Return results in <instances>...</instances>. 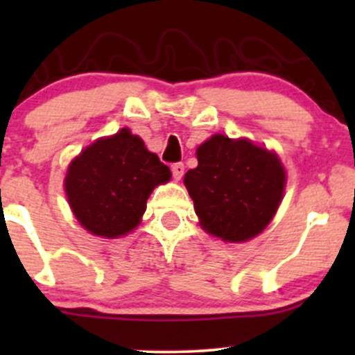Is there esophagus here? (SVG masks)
<instances>
[{
    "label": "esophagus",
    "instance_id": "34e87169",
    "mask_svg": "<svg viewBox=\"0 0 355 355\" xmlns=\"http://www.w3.org/2000/svg\"><path fill=\"white\" fill-rule=\"evenodd\" d=\"M172 173H173L175 180H180V178L183 177V173H185V165H183V164H173L172 165Z\"/></svg>",
    "mask_w": 355,
    "mask_h": 355
}]
</instances>
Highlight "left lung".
<instances>
[{
    "label": "left lung",
    "mask_w": 355,
    "mask_h": 355,
    "mask_svg": "<svg viewBox=\"0 0 355 355\" xmlns=\"http://www.w3.org/2000/svg\"><path fill=\"white\" fill-rule=\"evenodd\" d=\"M197 168L183 178L202 229L223 242H247L274 218L285 190L275 152L247 138L214 135L197 148Z\"/></svg>",
    "instance_id": "left-lung-1"
}]
</instances>
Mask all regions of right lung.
Returning a JSON list of instances; mask_svg holds the SVG:
<instances>
[{
	"mask_svg": "<svg viewBox=\"0 0 355 355\" xmlns=\"http://www.w3.org/2000/svg\"><path fill=\"white\" fill-rule=\"evenodd\" d=\"M172 172L148 152L138 135L121 128L96 140L68 166L64 191L73 214L85 230L116 239L137 229L146 200Z\"/></svg>",
	"mask_w": 355,
	"mask_h": 355,
	"instance_id": "obj_1",
	"label": "right lung"
}]
</instances>
